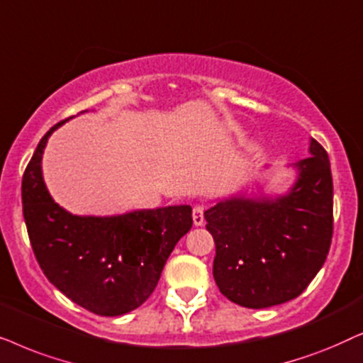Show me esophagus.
<instances>
[{
  "label": "esophagus",
  "mask_w": 363,
  "mask_h": 363,
  "mask_svg": "<svg viewBox=\"0 0 363 363\" xmlns=\"http://www.w3.org/2000/svg\"><path fill=\"white\" fill-rule=\"evenodd\" d=\"M192 220H194V225H204V207L196 206L192 209Z\"/></svg>",
  "instance_id": "1"
}]
</instances>
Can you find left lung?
Instances as JSON below:
<instances>
[{
  "label": "left lung",
  "instance_id": "obj_1",
  "mask_svg": "<svg viewBox=\"0 0 363 363\" xmlns=\"http://www.w3.org/2000/svg\"><path fill=\"white\" fill-rule=\"evenodd\" d=\"M308 152L292 164L297 177L284 194L239 192L204 212L216 242L212 274L230 302L265 308L292 301L325 262L333 229L330 161L315 139Z\"/></svg>",
  "mask_w": 363,
  "mask_h": 363
}]
</instances>
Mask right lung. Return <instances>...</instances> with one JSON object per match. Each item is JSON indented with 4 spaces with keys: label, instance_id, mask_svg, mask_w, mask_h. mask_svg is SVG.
Wrapping results in <instances>:
<instances>
[{
    "label": "right lung",
    "instance_id": "obj_1",
    "mask_svg": "<svg viewBox=\"0 0 363 363\" xmlns=\"http://www.w3.org/2000/svg\"><path fill=\"white\" fill-rule=\"evenodd\" d=\"M66 121L43 136L23 176V216L33 252L48 280L77 306L104 317L124 315L156 289L172 249L192 227V207L103 217L67 212L48 192L41 169L48 139Z\"/></svg>",
    "mask_w": 363,
    "mask_h": 363
}]
</instances>
